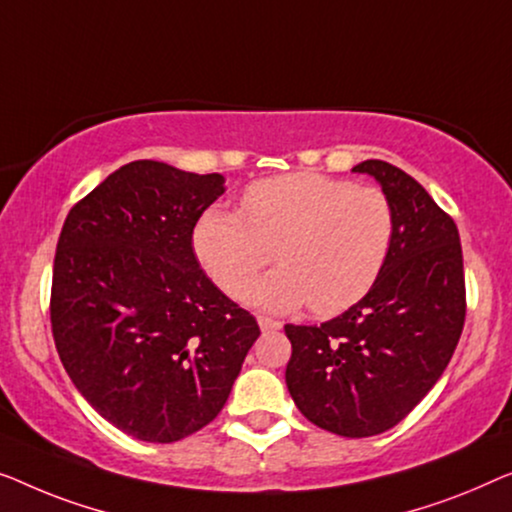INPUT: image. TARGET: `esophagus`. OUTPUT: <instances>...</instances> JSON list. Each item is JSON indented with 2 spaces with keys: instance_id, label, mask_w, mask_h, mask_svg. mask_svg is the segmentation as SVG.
<instances>
[{
  "instance_id": "34e87169",
  "label": "esophagus",
  "mask_w": 512,
  "mask_h": 512,
  "mask_svg": "<svg viewBox=\"0 0 512 512\" xmlns=\"http://www.w3.org/2000/svg\"><path fill=\"white\" fill-rule=\"evenodd\" d=\"M257 322H259V329H262V331H278L280 327H283V325H280V322H278V320L264 318V315H259V318H257Z\"/></svg>"
}]
</instances>
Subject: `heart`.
Returning a JSON list of instances; mask_svg holds the SVG:
<instances>
[{
  "label": "heart",
  "mask_w": 512,
  "mask_h": 512,
  "mask_svg": "<svg viewBox=\"0 0 512 512\" xmlns=\"http://www.w3.org/2000/svg\"><path fill=\"white\" fill-rule=\"evenodd\" d=\"M394 206L383 190L322 174H287L246 187L241 213L211 206L192 248L222 290L241 297L276 255L250 301L266 311L336 315L376 285L394 243Z\"/></svg>",
  "instance_id": "b5f03b06"
}]
</instances>
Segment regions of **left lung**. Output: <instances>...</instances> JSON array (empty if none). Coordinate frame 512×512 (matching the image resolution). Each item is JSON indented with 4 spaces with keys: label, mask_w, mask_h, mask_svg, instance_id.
Wrapping results in <instances>:
<instances>
[{
    "label": "left lung",
    "mask_w": 512,
    "mask_h": 512,
    "mask_svg": "<svg viewBox=\"0 0 512 512\" xmlns=\"http://www.w3.org/2000/svg\"><path fill=\"white\" fill-rule=\"evenodd\" d=\"M352 171L376 178L392 201L390 257L376 285L338 318L285 325V383L306 420L364 438L399 424L441 378L464 329L466 287L457 225L429 192L383 160Z\"/></svg>",
    "instance_id": "8db88e82"
}]
</instances>
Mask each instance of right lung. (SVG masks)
Returning a JSON list of instances; mask_svg holds the SVG:
<instances>
[{
    "instance_id": "right-lung-1",
    "label": "right lung",
    "mask_w": 512,
    "mask_h": 512,
    "mask_svg": "<svg viewBox=\"0 0 512 512\" xmlns=\"http://www.w3.org/2000/svg\"><path fill=\"white\" fill-rule=\"evenodd\" d=\"M222 192L220 174L136 160L64 220L50 292L57 355L85 401L139 441L206 427L259 336L192 250L199 215Z\"/></svg>"
}]
</instances>
